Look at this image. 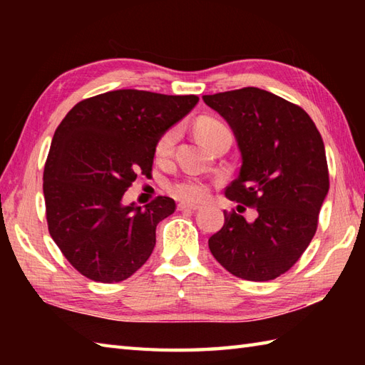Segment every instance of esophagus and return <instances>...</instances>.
Returning <instances> with one entry per match:
<instances>
[{
  "label": "esophagus",
  "instance_id": "obj_1",
  "mask_svg": "<svg viewBox=\"0 0 365 365\" xmlns=\"http://www.w3.org/2000/svg\"><path fill=\"white\" fill-rule=\"evenodd\" d=\"M177 207H178V210H199L200 208V205L191 204V202H180Z\"/></svg>",
  "mask_w": 365,
  "mask_h": 365
}]
</instances>
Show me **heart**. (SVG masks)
Here are the masks:
<instances>
[{
    "mask_svg": "<svg viewBox=\"0 0 365 365\" xmlns=\"http://www.w3.org/2000/svg\"><path fill=\"white\" fill-rule=\"evenodd\" d=\"M226 130L229 128L224 125L221 120L215 118H208V115L200 118L196 122L197 135L200 139H202V143L207 145H210L213 143V139ZM178 136H180V128L178 127L168 128L165 133L158 138L157 144H155V157L158 160L169 158L170 155L174 153ZM169 190L174 196L185 200H200L207 195V187L204 185V182L199 180L196 177H187L183 178V180H178L170 185Z\"/></svg>",
    "mask_w": 365,
    "mask_h": 365,
    "instance_id": "heart-1",
    "label": "heart"
}]
</instances>
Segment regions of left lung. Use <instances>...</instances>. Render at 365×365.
<instances>
[{"mask_svg":"<svg viewBox=\"0 0 365 365\" xmlns=\"http://www.w3.org/2000/svg\"><path fill=\"white\" fill-rule=\"evenodd\" d=\"M202 98L227 120L242 152L240 175L226 196L257 208L252 222L224 212V226L208 247L234 276L271 281L299 260L319 226L329 190L322 135L301 106L259 88Z\"/></svg>","mask_w":365,"mask_h":365,"instance_id":"obj_1","label":"left lung"}]
</instances>
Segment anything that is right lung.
Instances as JSON below:
<instances>
[{
    "instance_id": "right-lung-1",
    "label": "right lung",
    "mask_w": 365,
    "mask_h": 365,
    "mask_svg": "<svg viewBox=\"0 0 365 365\" xmlns=\"http://www.w3.org/2000/svg\"><path fill=\"white\" fill-rule=\"evenodd\" d=\"M197 96L119 89L76 103L54 131L43 169L48 232L71 265L96 282H120L141 268L158 222L175 210L157 196L123 205L138 174L150 175L155 144Z\"/></svg>"
}]
</instances>
